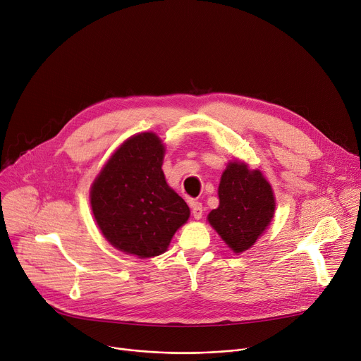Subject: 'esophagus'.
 Wrapping results in <instances>:
<instances>
[{
  "label": "esophagus",
  "mask_w": 361,
  "mask_h": 361,
  "mask_svg": "<svg viewBox=\"0 0 361 361\" xmlns=\"http://www.w3.org/2000/svg\"><path fill=\"white\" fill-rule=\"evenodd\" d=\"M192 215L195 219H201L202 218V214H204V208H202V204L201 202H192Z\"/></svg>",
  "instance_id": "obj_1"
}]
</instances>
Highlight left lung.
Segmentation results:
<instances>
[{
    "mask_svg": "<svg viewBox=\"0 0 361 361\" xmlns=\"http://www.w3.org/2000/svg\"><path fill=\"white\" fill-rule=\"evenodd\" d=\"M219 205L208 214L212 228L234 253L250 248L269 227L276 202L263 173L244 161H230L218 186Z\"/></svg>",
    "mask_w": 361,
    "mask_h": 361,
    "instance_id": "1",
    "label": "left lung"
}]
</instances>
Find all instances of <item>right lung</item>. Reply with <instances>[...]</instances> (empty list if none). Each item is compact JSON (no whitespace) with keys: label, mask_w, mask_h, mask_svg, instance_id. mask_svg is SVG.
<instances>
[{"label":"right lung","mask_w":361,"mask_h":361,"mask_svg":"<svg viewBox=\"0 0 361 361\" xmlns=\"http://www.w3.org/2000/svg\"><path fill=\"white\" fill-rule=\"evenodd\" d=\"M164 146L154 133L131 135L91 186V208L105 240L140 259L168 250L189 207L166 183Z\"/></svg>","instance_id":"1"}]
</instances>
